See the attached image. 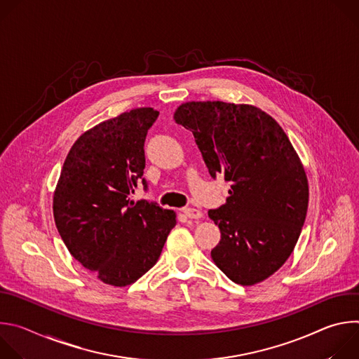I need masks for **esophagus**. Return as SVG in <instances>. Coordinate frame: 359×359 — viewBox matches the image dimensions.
<instances>
[{
	"label": "esophagus",
	"mask_w": 359,
	"mask_h": 359,
	"mask_svg": "<svg viewBox=\"0 0 359 359\" xmlns=\"http://www.w3.org/2000/svg\"><path fill=\"white\" fill-rule=\"evenodd\" d=\"M183 213L189 217V219H200L203 216V213L198 209H193V208H184Z\"/></svg>",
	"instance_id": "1"
}]
</instances>
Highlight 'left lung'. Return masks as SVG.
Returning a JSON list of instances; mask_svg holds the SVG:
<instances>
[{
	"instance_id": "obj_1",
	"label": "left lung",
	"mask_w": 359,
	"mask_h": 359,
	"mask_svg": "<svg viewBox=\"0 0 359 359\" xmlns=\"http://www.w3.org/2000/svg\"><path fill=\"white\" fill-rule=\"evenodd\" d=\"M175 119L194 135L213 179L229 183L227 203L209 210L222 240L216 266L234 283L252 285L290 257L309 208V183L281 126L251 105L187 102Z\"/></svg>"
}]
</instances>
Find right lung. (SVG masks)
<instances>
[{"instance_id":"add662e5","label":"right lung","mask_w":359,"mask_h":359,"mask_svg":"<svg viewBox=\"0 0 359 359\" xmlns=\"http://www.w3.org/2000/svg\"><path fill=\"white\" fill-rule=\"evenodd\" d=\"M159 112L137 108L85 132L71 147L54 194L55 224L67 248L104 283L125 287L161 257L176 213L132 201L143 177L144 140Z\"/></svg>"}]
</instances>
